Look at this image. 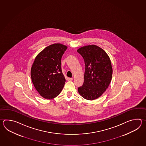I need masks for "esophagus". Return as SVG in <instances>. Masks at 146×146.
<instances>
[{"instance_id": "obj_1", "label": "esophagus", "mask_w": 146, "mask_h": 146, "mask_svg": "<svg viewBox=\"0 0 146 146\" xmlns=\"http://www.w3.org/2000/svg\"><path fill=\"white\" fill-rule=\"evenodd\" d=\"M68 80L69 81H72L73 80V78H68Z\"/></svg>"}]
</instances>
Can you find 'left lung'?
<instances>
[{"instance_id": "obj_1", "label": "left lung", "mask_w": 146, "mask_h": 146, "mask_svg": "<svg viewBox=\"0 0 146 146\" xmlns=\"http://www.w3.org/2000/svg\"><path fill=\"white\" fill-rule=\"evenodd\" d=\"M77 52L85 64L83 85L78 89L85 99L93 100L102 95L112 80L111 60L106 52L95 45L82 47Z\"/></svg>"}]
</instances>
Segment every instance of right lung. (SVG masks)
Instances as JSON below:
<instances>
[{"instance_id":"add662e5","label":"right lung","mask_w":146,"mask_h":146,"mask_svg":"<svg viewBox=\"0 0 146 146\" xmlns=\"http://www.w3.org/2000/svg\"><path fill=\"white\" fill-rule=\"evenodd\" d=\"M67 48L62 44L50 45L37 55L32 66V81L40 96L45 99H52L58 96L65 84L61 59Z\"/></svg>"}]
</instances>
